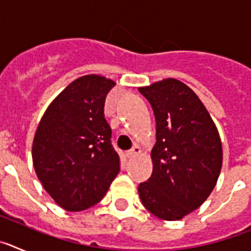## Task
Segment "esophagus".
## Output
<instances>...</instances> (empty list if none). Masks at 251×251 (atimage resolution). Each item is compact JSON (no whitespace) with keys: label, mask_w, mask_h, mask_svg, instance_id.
<instances>
[{"label":"esophagus","mask_w":251,"mask_h":251,"mask_svg":"<svg viewBox=\"0 0 251 251\" xmlns=\"http://www.w3.org/2000/svg\"><path fill=\"white\" fill-rule=\"evenodd\" d=\"M139 152H141V148H139L138 146H134L132 150H129V151H127V152H126V156H127L128 158H132V157L137 156Z\"/></svg>","instance_id":"esophagus-1"}]
</instances>
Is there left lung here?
<instances>
[{"mask_svg": "<svg viewBox=\"0 0 251 251\" xmlns=\"http://www.w3.org/2000/svg\"><path fill=\"white\" fill-rule=\"evenodd\" d=\"M156 118L153 171L139 183L141 201L162 220H179L208 197L223 165L217 128L186 84L165 79L139 88Z\"/></svg>", "mask_w": 251, "mask_h": 251, "instance_id": "1", "label": "left lung"}]
</instances>
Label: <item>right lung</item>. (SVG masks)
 Segmentation results:
<instances>
[{
  "mask_svg": "<svg viewBox=\"0 0 251 251\" xmlns=\"http://www.w3.org/2000/svg\"><path fill=\"white\" fill-rule=\"evenodd\" d=\"M114 81L85 75L49 105L32 143V162L44 188L60 207L81 211L104 197L121 170L104 118Z\"/></svg>",
  "mask_w": 251,
  "mask_h": 251,
  "instance_id": "add662e5",
  "label": "right lung"
}]
</instances>
